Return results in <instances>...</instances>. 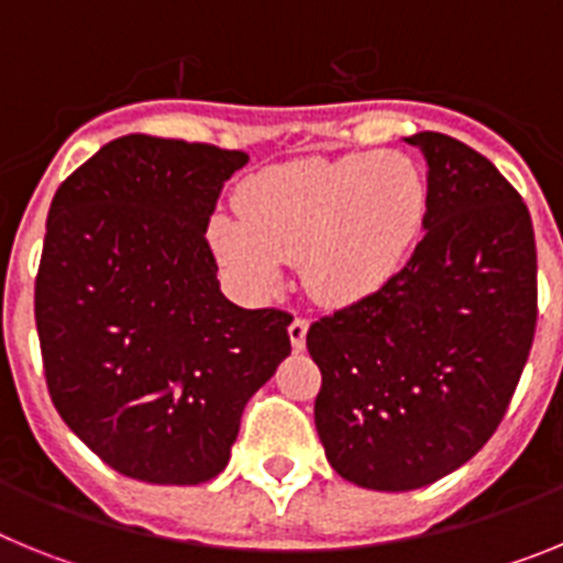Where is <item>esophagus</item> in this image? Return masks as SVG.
I'll use <instances>...</instances> for the list:
<instances>
[{
	"label": "esophagus",
	"mask_w": 563,
	"mask_h": 563,
	"mask_svg": "<svg viewBox=\"0 0 563 563\" xmlns=\"http://www.w3.org/2000/svg\"><path fill=\"white\" fill-rule=\"evenodd\" d=\"M307 318L296 316L290 321V327H287V335H290V343H292V350H305V343H307Z\"/></svg>",
	"instance_id": "esophagus-1"
}]
</instances>
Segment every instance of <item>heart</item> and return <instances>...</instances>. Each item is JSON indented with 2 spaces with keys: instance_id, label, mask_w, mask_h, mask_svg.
I'll return each mask as SVG.
<instances>
[{
  "instance_id": "b5f03b06",
  "label": "heart",
  "mask_w": 563,
  "mask_h": 563,
  "mask_svg": "<svg viewBox=\"0 0 563 563\" xmlns=\"http://www.w3.org/2000/svg\"><path fill=\"white\" fill-rule=\"evenodd\" d=\"M236 211L208 222V242L247 296H271L285 262H298L307 292L341 310L402 271L426 228L429 186L400 152L305 157L251 177Z\"/></svg>"
}]
</instances>
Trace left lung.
<instances>
[{
  "instance_id": "8db88e82",
  "label": "left lung",
  "mask_w": 563,
  "mask_h": 563,
  "mask_svg": "<svg viewBox=\"0 0 563 563\" xmlns=\"http://www.w3.org/2000/svg\"><path fill=\"white\" fill-rule=\"evenodd\" d=\"M429 166V217L377 296L307 332L330 465L369 490H417L499 429L536 332L530 211L494 163L440 132L406 137Z\"/></svg>"
}]
</instances>
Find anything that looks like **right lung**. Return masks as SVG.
<instances>
[{
  "instance_id": "right-lung-1",
  "label": "right lung",
  "mask_w": 563,
  "mask_h": 563,
  "mask_svg": "<svg viewBox=\"0 0 563 563\" xmlns=\"http://www.w3.org/2000/svg\"><path fill=\"white\" fill-rule=\"evenodd\" d=\"M245 163V152L126 134L49 206L36 276L49 397L132 479H213L245 402L290 355L292 318L228 301L206 242L222 186Z\"/></svg>"
}]
</instances>
